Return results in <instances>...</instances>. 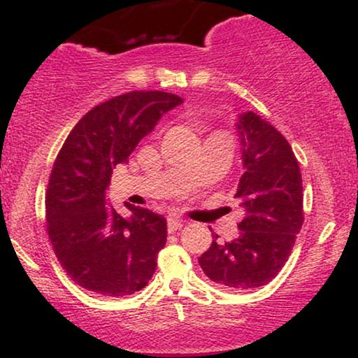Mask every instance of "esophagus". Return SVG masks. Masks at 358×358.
Listing matches in <instances>:
<instances>
[{
	"mask_svg": "<svg viewBox=\"0 0 358 358\" xmlns=\"http://www.w3.org/2000/svg\"><path fill=\"white\" fill-rule=\"evenodd\" d=\"M183 224H185V220L178 219V217H175V215L168 217V231L170 232H176L178 229H182Z\"/></svg>",
	"mask_w": 358,
	"mask_h": 358,
	"instance_id": "esophagus-1",
	"label": "esophagus"
}]
</instances>
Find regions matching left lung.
<instances>
[{
    "label": "left lung",
    "mask_w": 358,
    "mask_h": 358,
    "mask_svg": "<svg viewBox=\"0 0 358 358\" xmlns=\"http://www.w3.org/2000/svg\"><path fill=\"white\" fill-rule=\"evenodd\" d=\"M244 173L236 199L244 208L239 236L213 242L199 264L205 276L229 289L269 282L289 257L303 225L301 171L289 143L252 110L237 114Z\"/></svg>",
    "instance_id": "obj_1"
}]
</instances>
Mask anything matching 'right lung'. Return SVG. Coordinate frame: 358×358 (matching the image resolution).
Here are the masks:
<instances>
[{
	"label": "right lung",
	"mask_w": 358,
	"mask_h": 358,
	"mask_svg": "<svg viewBox=\"0 0 358 358\" xmlns=\"http://www.w3.org/2000/svg\"><path fill=\"white\" fill-rule=\"evenodd\" d=\"M183 104L159 90H134L102 102L71 131L47 190V231L55 256L73 282L104 296H127L153 278L166 244L163 215L124 203L122 217L108 202L113 168L127 158L163 114Z\"/></svg>",
	"instance_id": "right-lung-1"
}]
</instances>
